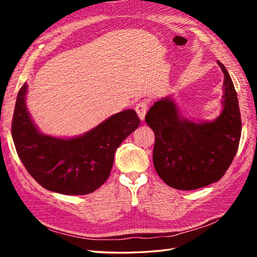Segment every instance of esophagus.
<instances>
[{"label": "esophagus", "mask_w": 257, "mask_h": 257, "mask_svg": "<svg viewBox=\"0 0 257 257\" xmlns=\"http://www.w3.org/2000/svg\"><path fill=\"white\" fill-rule=\"evenodd\" d=\"M135 110H136V112L138 113L139 118L141 120H144L146 113H147V110H148V103H147L146 101L138 102L137 105H136V107H135Z\"/></svg>", "instance_id": "34e87169"}]
</instances>
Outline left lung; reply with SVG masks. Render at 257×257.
Segmentation results:
<instances>
[{"label": "left lung", "mask_w": 257, "mask_h": 257, "mask_svg": "<svg viewBox=\"0 0 257 257\" xmlns=\"http://www.w3.org/2000/svg\"><path fill=\"white\" fill-rule=\"evenodd\" d=\"M217 64L224 74V95L223 111L214 121H189L171 98L155 102L146 114L156 137L154 166L171 188L189 191L219 181L236 155L242 132L237 95L224 65Z\"/></svg>", "instance_id": "8db88e82"}]
</instances>
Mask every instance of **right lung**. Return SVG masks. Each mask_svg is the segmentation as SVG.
<instances>
[{
  "label": "right lung",
  "mask_w": 257,
  "mask_h": 257,
  "mask_svg": "<svg viewBox=\"0 0 257 257\" xmlns=\"http://www.w3.org/2000/svg\"><path fill=\"white\" fill-rule=\"evenodd\" d=\"M26 83L16 98L12 119L15 149L27 172L54 192L84 195L94 192L110 174L120 144L138 128L135 110L113 114L80 137L58 139L37 132L25 106Z\"/></svg>",
  "instance_id": "right-lung-1"
}]
</instances>
